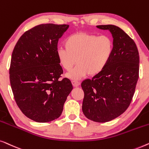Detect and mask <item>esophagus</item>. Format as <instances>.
Segmentation results:
<instances>
[{"mask_svg":"<svg viewBox=\"0 0 149 149\" xmlns=\"http://www.w3.org/2000/svg\"><path fill=\"white\" fill-rule=\"evenodd\" d=\"M72 82L73 86H74V87H77L79 84H80V83H79V81H75V80H73V81H72Z\"/></svg>","mask_w":149,"mask_h":149,"instance_id":"esophagus-1","label":"esophagus"}]
</instances>
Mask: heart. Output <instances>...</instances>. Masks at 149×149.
I'll use <instances>...</instances> for the list:
<instances>
[{
    "mask_svg": "<svg viewBox=\"0 0 149 149\" xmlns=\"http://www.w3.org/2000/svg\"><path fill=\"white\" fill-rule=\"evenodd\" d=\"M65 47L58 49V63L67 72L78 65L67 75L72 79H79L89 74L95 76L107 68L114 52L113 40L109 35L98 36L79 32L67 38Z\"/></svg>",
    "mask_w": 149,
    "mask_h": 149,
    "instance_id": "heart-1",
    "label": "heart"
}]
</instances>
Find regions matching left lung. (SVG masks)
<instances>
[{
    "instance_id": "obj_1",
    "label": "left lung",
    "mask_w": 149,
    "mask_h": 149,
    "mask_svg": "<svg viewBox=\"0 0 149 149\" xmlns=\"http://www.w3.org/2000/svg\"><path fill=\"white\" fill-rule=\"evenodd\" d=\"M96 27L111 33L114 52L100 74L81 83L82 111L88 119L103 123L116 119L128 108L139 77L140 59L134 41L124 31L113 25Z\"/></svg>"
}]
</instances>
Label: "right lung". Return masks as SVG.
<instances>
[{"label":"right lung","instance_id":"1","mask_svg":"<svg viewBox=\"0 0 149 149\" xmlns=\"http://www.w3.org/2000/svg\"><path fill=\"white\" fill-rule=\"evenodd\" d=\"M68 25L40 24L26 31L15 46L9 78L19 108L33 121L46 123L59 117L73 86L63 73L56 51Z\"/></svg>","mask_w":149,"mask_h":149}]
</instances>
